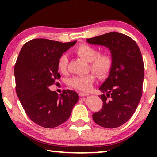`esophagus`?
<instances>
[{
	"mask_svg": "<svg viewBox=\"0 0 157 157\" xmlns=\"http://www.w3.org/2000/svg\"><path fill=\"white\" fill-rule=\"evenodd\" d=\"M88 93H84V92H79V96H86V95H88Z\"/></svg>",
	"mask_w": 157,
	"mask_h": 157,
	"instance_id": "esophagus-1",
	"label": "esophagus"
}]
</instances>
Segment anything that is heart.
Listing matches in <instances>:
<instances>
[{"mask_svg": "<svg viewBox=\"0 0 157 157\" xmlns=\"http://www.w3.org/2000/svg\"><path fill=\"white\" fill-rule=\"evenodd\" d=\"M75 52L82 59L89 63V70L98 78H104L110 73L113 66V59L107 52L99 53L96 48L88 44H81L76 48ZM68 59L67 55L63 54L58 59L57 67L61 73H66ZM95 80L91 73L85 75L74 76L67 80L68 86L82 91H87L91 89Z\"/></svg>", "mask_w": 157, "mask_h": 157, "instance_id": "1", "label": "heart"}]
</instances>
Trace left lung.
<instances>
[{
    "label": "left lung",
    "instance_id": "1",
    "mask_svg": "<svg viewBox=\"0 0 157 157\" xmlns=\"http://www.w3.org/2000/svg\"><path fill=\"white\" fill-rule=\"evenodd\" d=\"M91 44L108 48L113 66L99 89L102 109L93 114L95 123L105 128H116L125 123L136 110L143 93L144 64L136 41L125 34L111 32L87 39Z\"/></svg>",
    "mask_w": 157,
    "mask_h": 157
}]
</instances>
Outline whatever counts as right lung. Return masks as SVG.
Wrapping results in <instances>:
<instances>
[{
	"label": "right lung",
	"mask_w": 157,
	"mask_h": 157,
	"mask_svg": "<svg viewBox=\"0 0 157 157\" xmlns=\"http://www.w3.org/2000/svg\"><path fill=\"white\" fill-rule=\"evenodd\" d=\"M76 41L33 39L23 45L15 63L16 91L21 105L34 123L45 128L67 121L79 100L75 91L63 90L59 95L48 89L61 77L58 59Z\"/></svg>",
	"instance_id": "add662e5"
}]
</instances>
